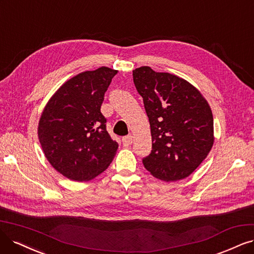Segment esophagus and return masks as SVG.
I'll list each match as a JSON object with an SVG mask.
<instances>
[{"mask_svg":"<svg viewBox=\"0 0 254 254\" xmlns=\"http://www.w3.org/2000/svg\"><path fill=\"white\" fill-rule=\"evenodd\" d=\"M133 142V136L132 135H127V136H125L122 137V143H124L125 146H128L132 144Z\"/></svg>","mask_w":254,"mask_h":254,"instance_id":"34e87169","label":"esophagus"}]
</instances>
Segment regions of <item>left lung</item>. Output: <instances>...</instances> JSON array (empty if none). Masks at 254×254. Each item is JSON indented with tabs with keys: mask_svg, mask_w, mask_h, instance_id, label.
I'll return each instance as SVG.
<instances>
[{
	"mask_svg": "<svg viewBox=\"0 0 254 254\" xmlns=\"http://www.w3.org/2000/svg\"><path fill=\"white\" fill-rule=\"evenodd\" d=\"M133 79L151 126L152 152L142 159L144 167L166 182L184 179L213 145L207 100L187 80L146 65L133 71Z\"/></svg>",
	"mask_w": 254,
	"mask_h": 254,
	"instance_id": "obj_1",
	"label": "left lung"
}]
</instances>
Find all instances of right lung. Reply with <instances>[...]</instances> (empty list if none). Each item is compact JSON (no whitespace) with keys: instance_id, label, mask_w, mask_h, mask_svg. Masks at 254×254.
<instances>
[{"instance_id":"obj_1","label":"right lung","mask_w":254,"mask_h":254,"mask_svg":"<svg viewBox=\"0 0 254 254\" xmlns=\"http://www.w3.org/2000/svg\"><path fill=\"white\" fill-rule=\"evenodd\" d=\"M117 70L101 67L65 81L47 102L37 134L47 160L73 181H89L105 172L118 143L101 114L105 93Z\"/></svg>"}]
</instances>
